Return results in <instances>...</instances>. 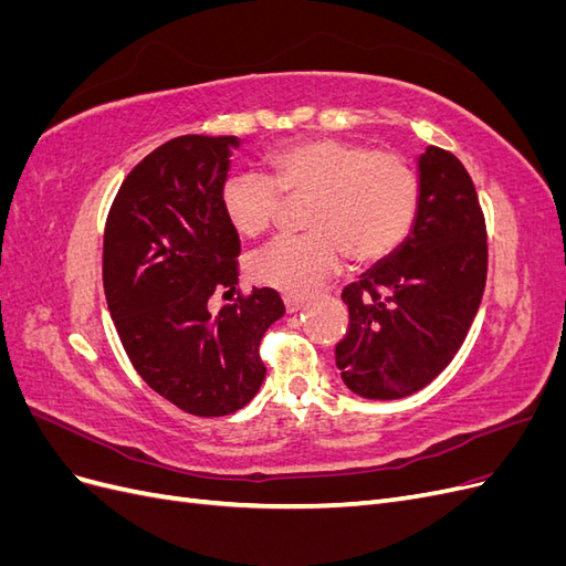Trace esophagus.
<instances>
[{"label":"esophagus","instance_id":"obj_1","mask_svg":"<svg viewBox=\"0 0 566 566\" xmlns=\"http://www.w3.org/2000/svg\"><path fill=\"white\" fill-rule=\"evenodd\" d=\"M302 306H304V300H302V297H285V310H287V314L300 312Z\"/></svg>","mask_w":566,"mask_h":566}]
</instances>
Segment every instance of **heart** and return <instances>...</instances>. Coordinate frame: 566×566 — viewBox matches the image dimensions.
<instances>
[{"instance_id": "obj_1", "label": "heart", "mask_w": 566, "mask_h": 566, "mask_svg": "<svg viewBox=\"0 0 566 566\" xmlns=\"http://www.w3.org/2000/svg\"><path fill=\"white\" fill-rule=\"evenodd\" d=\"M271 179L233 172L221 186V212L243 238L266 233L281 193L310 198L302 235H283L250 260V276L287 295H306L333 276L342 260L368 266L397 250L413 229L420 179L397 153L316 136L273 148Z\"/></svg>"}]
</instances>
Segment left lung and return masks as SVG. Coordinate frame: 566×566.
Here are the masks:
<instances>
[{"instance_id":"left-lung-1","label":"left lung","mask_w":566,"mask_h":566,"mask_svg":"<svg viewBox=\"0 0 566 566\" xmlns=\"http://www.w3.org/2000/svg\"><path fill=\"white\" fill-rule=\"evenodd\" d=\"M420 205L406 241L342 290L349 331L335 364L364 399H401L447 368L486 285V224L474 184L453 153L418 158Z\"/></svg>"}]
</instances>
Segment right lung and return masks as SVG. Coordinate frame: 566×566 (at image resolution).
Returning <instances> with one entry per match:
<instances>
[{"instance_id":"obj_1","label":"right lung","mask_w":566,"mask_h":566,"mask_svg":"<svg viewBox=\"0 0 566 566\" xmlns=\"http://www.w3.org/2000/svg\"><path fill=\"white\" fill-rule=\"evenodd\" d=\"M238 136L186 134L158 146L119 186L104 233V290L123 347L150 389L200 418L252 401L266 368L260 342L281 295L235 293L241 238L221 212ZM224 293V295H227Z\"/></svg>"}]
</instances>
